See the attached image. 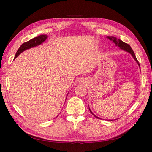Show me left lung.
<instances>
[{
  "label": "left lung",
  "instance_id": "obj_1",
  "mask_svg": "<svg viewBox=\"0 0 152 152\" xmlns=\"http://www.w3.org/2000/svg\"><path fill=\"white\" fill-rule=\"evenodd\" d=\"M107 38L109 39H110L111 41H112L114 43H115V44H116V45L119 47L121 49H123L124 50H126V51H127V52L130 53V54H131V55H132L133 58H134V60H135L136 62H137V63L138 64L139 66H140L139 62L138 61L137 58H136V55H135V54H134V51L132 50V48H131V47H130V46L129 45V44H127V43H126L123 42V41H121V40H120V39H117V38H116L115 37H113V36H107ZM89 109H90V108H89ZM90 111L91 112V113L92 115H93L94 116H95V117H96V118H99V117H97V116L95 115L93 113H92V112L91 111V110H90Z\"/></svg>",
  "mask_w": 152,
  "mask_h": 152
}]
</instances>
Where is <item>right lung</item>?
I'll return each mask as SVG.
<instances>
[{
    "mask_svg": "<svg viewBox=\"0 0 152 152\" xmlns=\"http://www.w3.org/2000/svg\"><path fill=\"white\" fill-rule=\"evenodd\" d=\"M47 38V35H39V36H37L34 39H31V40L27 41V42L23 43L22 45L20 46L18 50H17L14 58H16L21 53H22L23 51V50L28 49H30V48H31V47H35L37 45H39L41 44L46 40Z\"/></svg>",
    "mask_w": 152,
    "mask_h": 152,
    "instance_id": "obj_1",
    "label": "right lung"
}]
</instances>
